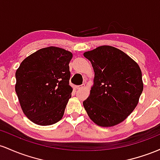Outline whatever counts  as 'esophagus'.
<instances>
[{
  "mask_svg": "<svg viewBox=\"0 0 160 160\" xmlns=\"http://www.w3.org/2000/svg\"><path fill=\"white\" fill-rule=\"evenodd\" d=\"M85 87V84H82V85H77L75 86V88L76 89H81V88H83Z\"/></svg>",
  "mask_w": 160,
  "mask_h": 160,
  "instance_id": "esophagus-1",
  "label": "esophagus"
}]
</instances>
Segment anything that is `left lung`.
I'll use <instances>...</instances> for the list:
<instances>
[{
	"label": "left lung",
	"mask_w": 160,
	"mask_h": 160,
	"mask_svg": "<svg viewBox=\"0 0 160 160\" xmlns=\"http://www.w3.org/2000/svg\"><path fill=\"white\" fill-rule=\"evenodd\" d=\"M94 72L90 95L83 102L89 118L101 127L121 123L137 107L143 89L142 73L121 50L102 45L84 53Z\"/></svg>",
	"instance_id": "left-lung-1"
}]
</instances>
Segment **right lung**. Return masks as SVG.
<instances>
[{"label": "right lung", "instance_id": "obj_1", "mask_svg": "<svg viewBox=\"0 0 160 160\" xmlns=\"http://www.w3.org/2000/svg\"><path fill=\"white\" fill-rule=\"evenodd\" d=\"M72 58L70 51L48 47L27 57L17 69L16 92L32 122L45 126L62 118L72 91L69 84Z\"/></svg>", "mask_w": 160, "mask_h": 160}]
</instances>
